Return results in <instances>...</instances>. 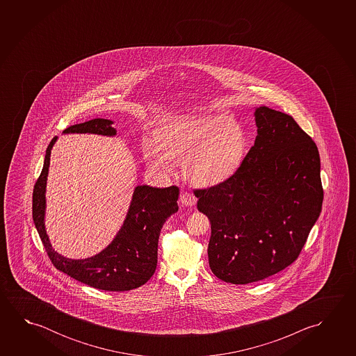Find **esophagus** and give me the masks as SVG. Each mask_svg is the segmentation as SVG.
I'll return each mask as SVG.
<instances>
[{
	"label": "esophagus",
	"mask_w": 356,
	"mask_h": 356,
	"mask_svg": "<svg viewBox=\"0 0 356 356\" xmlns=\"http://www.w3.org/2000/svg\"><path fill=\"white\" fill-rule=\"evenodd\" d=\"M180 204H182V206L191 207V206L196 204V197L193 196V193H182L180 195Z\"/></svg>",
	"instance_id": "34e87169"
}]
</instances>
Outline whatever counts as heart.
Returning a JSON list of instances; mask_svg holds the SVG:
<instances>
[{"instance_id":"heart-1","label":"heart","mask_w":356,"mask_h":356,"mask_svg":"<svg viewBox=\"0 0 356 356\" xmlns=\"http://www.w3.org/2000/svg\"><path fill=\"white\" fill-rule=\"evenodd\" d=\"M144 144L150 169L169 175L174 161L196 185L210 186L234 175L247 152V136L238 122L226 115H186L166 119Z\"/></svg>"}]
</instances>
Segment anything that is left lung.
Instances as JSON below:
<instances>
[{"label":"left lung","instance_id":"left-lung-1","mask_svg":"<svg viewBox=\"0 0 356 356\" xmlns=\"http://www.w3.org/2000/svg\"><path fill=\"white\" fill-rule=\"evenodd\" d=\"M257 136L234 175L195 190L209 217V263L217 278L247 284L291 266L321 215V158L288 114L259 106Z\"/></svg>","mask_w":356,"mask_h":356}]
</instances>
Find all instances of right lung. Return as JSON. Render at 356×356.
Instances as JSON below:
<instances>
[{"instance_id":"add662e5","label":"right lung","mask_w":356,"mask_h":356,"mask_svg":"<svg viewBox=\"0 0 356 356\" xmlns=\"http://www.w3.org/2000/svg\"><path fill=\"white\" fill-rule=\"evenodd\" d=\"M111 124V120L98 118L72 125L63 133L114 136L117 130ZM56 141L57 136L53 138L46 150L43 169L35 181L32 200L33 222L53 266L78 282L102 291H130L145 284L155 273L158 264L160 231L170 216L179 210V187H135L125 221L111 245L86 259L60 256L53 250L44 226L48 168Z\"/></svg>"}]
</instances>
